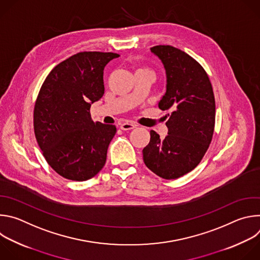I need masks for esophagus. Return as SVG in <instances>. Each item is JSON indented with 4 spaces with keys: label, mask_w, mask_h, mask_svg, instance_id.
Returning a JSON list of instances; mask_svg holds the SVG:
<instances>
[{
    "label": "esophagus",
    "mask_w": 260,
    "mask_h": 260,
    "mask_svg": "<svg viewBox=\"0 0 260 260\" xmlns=\"http://www.w3.org/2000/svg\"><path fill=\"white\" fill-rule=\"evenodd\" d=\"M136 126L137 125L135 123H133V122H124V123H122L120 125V128L122 131H131V129H134Z\"/></svg>",
    "instance_id": "obj_1"
}]
</instances>
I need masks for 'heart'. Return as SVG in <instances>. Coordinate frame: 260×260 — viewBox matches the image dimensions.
Instances as JSON below:
<instances>
[{"mask_svg": "<svg viewBox=\"0 0 260 260\" xmlns=\"http://www.w3.org/2000/svg\"><path fill=\"white\" fill-rule=\"evenodd\" d=\"M138 72H152L149 68H147V67H140L138 70H137V73Z\"/></svg>", "mask_w": 260, "mask_h": 260, "instance_id": "obj_1", "label": "heart"}]
</instances>
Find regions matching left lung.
Wrapping results in <instances>:
<instances>
[{"instance_id": "8db88e82", "label": "left lung", "mask_w": 260, "mask_h": 260, "mask_svg": "<svg viewBox=\"0 0 260 260\" xmlns=\"http://www.w3.org/2000/svg\"><path fill=\"white\" fill-rule=\"evenodd\" d=\"M167 72V92L160 110H171L166 125L168 136L150 131V142L143 149L146 167L171 180L191 172L201 162L213 138L215 98L209 76L202 64L171 45L151 48Z\"/></svg>"}]
</instances>
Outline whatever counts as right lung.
Segmentation results:
<instances>
[{"label":"right lung","mask_w":260,"mask_h":260,"mask_svg":"<svg viewBox=\"0 0 260 260\" xmlns=\"http://www.w3.org/2000/svg\"><path fill=\"white\" fill-rule=\"evenodd\" d=\"M118 56L100 51L74 54L52 69L37 96L36 140L47 164L66 179L86 181L106 164L116 126L92 121L90 106L104 94L105 66Z\"/></svg>","instance_id":"add662e5"}]
</instances>
